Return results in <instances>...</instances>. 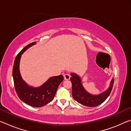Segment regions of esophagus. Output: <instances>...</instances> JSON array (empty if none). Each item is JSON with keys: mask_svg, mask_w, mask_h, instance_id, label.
Wrapping results in <instances>:
<instances>
[{"mask_svg": "<svg viewBox=\"0 0 131 131\" xmlns=\"http://www.w3.org/2000/svg\"><path fill=\"white\" fill-rule=\"evenodd\" d=\"M64 78H65V80H69L70 78V76L69 74H65L64 75Z\"/></svg>", "mask_w": 131, "mask_h": 131, "instance_id": "34e87169", "label": "esophagus"}]
</instances>
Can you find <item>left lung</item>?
Returning <instances> with one entry per match:
<instances>
[{
    "label": "left lung",
    "mask_w": 131,
    "mask_h": 131,
    "mask_svg": "<svg viewBox=\"0 0 131 131\" xmlns=\"http://www.w3.org/2000/svg\"><path fill=\"white\" fill-rule=\"evenodd\" d=\"M71 76L72 96L79 103L87 107H96L103 103L110 94L114 85V79H113L111 81L110 86L106 91L99 95H92L87 92L83 88L79 76L74 73H71Z\"/></svg>",
    "instance_id": "1"
}]
</instances>
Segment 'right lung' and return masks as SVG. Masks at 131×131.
<instances>
[{"instance_id": "obj_1", "label": "right lung", "mask_w": 131, "mask_h": 131, "mask_svg": "<svg viewBox=\"0 0 131 131\" xmlns=\"http://www.w3.org/2000/svg\"><path fill=\"white\" fill-rule=\"evenodd\" d=\"M36 43L33 42L27 45L16 56L13 68V78L16 92L21 100L30 106L40 107L47 105L53 99L58 86L63 80V76L52 77L42 86L37 88L29 86L22 79L19 70L21 57L27 49Z\"/></svg>"}]
</instances>
